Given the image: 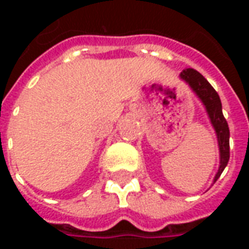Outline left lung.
I'll return each instance as SVG.
<instances>
[{"label":"left lung","mask_w":249,"mask_h":249,"mask_svg":"<svg viewBox=\"0 0 249 249\" xmlns=\"http://www.w3.org/2000/svg\"><path fill=\"white\" fill-rule=\"evenodd\" d=\"M180 78L187 82L193 92L196 93V96L201 100V103L205 107L207 113H208L209 120H211V124L214 128V132L217 136L220 151V167L216 176H214V181H216L220 178V175L223 173L224 168L228 164V160H230V128L227 124V120L223 116L221 101H220L219 94L214 90L213 87L197 71H195L192 68L184 69L180 73Z\"/></svg>","instance_id":"8db88e82"}]
</instances>
